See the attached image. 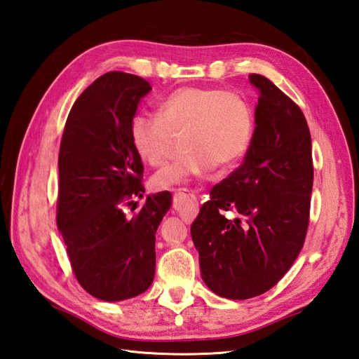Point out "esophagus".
<instances>
[{
  "mask_svg": "<svg viewBox=\"0 0 359 359\" xmlns=\"http://www.w3.org/2000/svg\"><path fill=\"white\" fill-rule=\"evenodd\" d=\"M172 205H173V209L178 212L182 221H186V222H192L198 213L196 198L187 192H175Z\"/></svg>",
  "mask_w": 359,
  "mask_h": 359,
  "instance_id": "1",
  "label": "esophagus"
}]
</instances>
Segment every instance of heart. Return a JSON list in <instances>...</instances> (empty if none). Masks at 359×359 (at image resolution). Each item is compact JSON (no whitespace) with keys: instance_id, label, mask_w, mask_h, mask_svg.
I'll use <instances>...</instances> for the list:
<instances>
[{"instance_id":"heart-1","label":"heart","mask_w":359,"mask_h":359,"mask_svg":"<svg viewBox=\"0 0 359 359\" xmlns=\"http://www.w3.org/2000/svg\"><path fill=\"white\" fill-rule=\"evenodd\" d=\"M158 114L140 112L130 119L135 152L149 165L163 164L169 156L172 133L184 130L186 154L154 175L156 190L181 184L215 164L232 165L252 142L253 110L240 93L217 87H180L159 101Z\"/></svg>"}]
</instances>
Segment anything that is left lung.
<instances>
[{
    "label": "left lung",
    "instance_id": "8db88e82",
    "mask_svg": "<svg viewBox=\"0 0 359 359\" xmlns=\"http://www.w3.org/2000/svg\"><path fill=\"white\" fill-rule=\"evenodd\" d=\"M249 79L259 92L250 147L190 227L204 283L229 299L258 297L287 273L306 241L313 186L304 114L266 76Z\"/></svg>",
    "mask_w": 359,
    "mask_h": 359
}]
</instances>
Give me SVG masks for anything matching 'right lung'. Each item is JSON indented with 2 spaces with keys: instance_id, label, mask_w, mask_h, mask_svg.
<instances>
[{
  "instance_id": "obj_1",
  "label": "right lung",
  "mask_w": 359,
  "mask_h": 359,
  "mask_svg": "<svg viewBox=\"0 0 359 359\" xmlns=\"http://www.w3.org/2000/svg\"><path fill=\"white\" fill-rule=\"evenodd\" d=\"M150 90L144 78L107 72L79 95L62 132L57 226L78 283L102 301L137 297L155 276V233L172 196L149 195L132 218L124 213L144 194L129 124Z\"/></svg>"
}]
</instances>
